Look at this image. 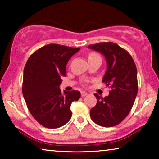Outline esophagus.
<instances>
[{"label":"esophagus","mask_w":159,"mask_h":159,"mask_svg":"<svg viewBox=\"0 0 159 159\" xmlns=\"http://www.w3.org/2000/svg\"><path fill=\"white\" fill-rule=\"evenodd\" d=\"M88 95V93H86V92H84V91H82V92H81V96L82 98L87 96V95Z\"/></svg>","instance_id":"esophagus-1"}]
</instances>
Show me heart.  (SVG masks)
I'll list each match as a JSON object with an SVG mask.
<instances>
[{
	"instance_id": "b5f03b06",
	"label": "heart",
	"mask_w": 159,
	"mask_h": 159,
	"mask_svg": "<svg viewBox=\"0 0 159 159\" xmlns=\"http://www.w3.org/2000/svg\"><path fill=\"white\" fill-rule=\"evenodd\" d=\"M98 55L97 54H95V53H92V54H90V56H89V57H92V56H97Z\"/></svg>"
}]
</instances>
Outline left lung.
Listing matches in <instances>:
<instances>
[{
  "instance_id": "obj_1",
  "label": "left lung",
  "mask_w": 159,
  "mask_h": 159,
  "mask_svg": "<svg viewBox=\"0 0 159 159\" xmlns=\"http://www.w3.org/2000/svg\"><path fill=\"white\" fill-rule=\"evenodd\" d=\"M89 49L105 57L106 71L103 82L110 85L109 95L104 98L94 94L97 103L90 114L95 124L104 127L121 123L129 114L138 93V72L132 56L114 43L90 45Z\"/></svg>"
}]
</instances>
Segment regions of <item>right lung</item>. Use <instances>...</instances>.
I'll return each instance as SVG.
<instances>
[{
    "label": "right lung",
    "mask_w": 159,
    "mask_h": 159,
    "mask_svg": "<svg viewBox=\"0 0 159 159\" xmlns=\"http://www.w3.org/2000/svg\"><path fill=\"white\" fill-rule=\"evenodd\" d=\"M80 49L50 44L32 53L26 63L23 96L32 116L43 127L55 129L70 120L71 104L81 95L76 90L62 93L60 84L67 63Z\"/></svg>",
    "instance_id": "obj_1"
}]
</instances>
